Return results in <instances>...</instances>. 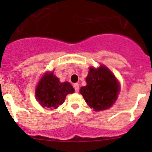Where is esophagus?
<instances>
[{
  "label": "esophagus",
  "instance_id": "34e87169",
  "mask_svg": "<svg viewBox=\"0 0 152 152\" xmlns=\"http://www.w3.org/2000/svg\"><path fill=\"white\" fill-rule=\"evenodd\" d=\"M74 88H75V91H76V92H78L79 91V84H74Z\"/></svg>",
  "mask_w": 152,
  "mask_h": 152
}]
</instances>
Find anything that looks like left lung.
I'll list each match as a JSON object with an SVG mask.
<instances>
[{
  "instance_id": "8db88e82",
  "label": "left lung",
  "mask_w": 152,
  "mask_h": 152,
  "mask_svg": "<svg viewBox=\"0 0 152 152\" xmlns=\"http://www.w3.org/2000/svg\"><path fill=\"white\" fill-rule=\"evenodd\" d=\"M87 85L80 89L86 103L95 111H101L113 106L120 90L119 81L108 68L100 65L98 68L90 67Z\"/></svg>"
}]
</instances>
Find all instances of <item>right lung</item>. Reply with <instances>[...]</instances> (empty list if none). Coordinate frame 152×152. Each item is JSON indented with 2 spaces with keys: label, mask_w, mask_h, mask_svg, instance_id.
Here are the masks:
<instances>
[{
  "label": "right lung",
  "mask_w": 152,
  "mask_h": 152,
  "mask_svg": "<svg viewBox=\"0 0 152 152\" xmlns=\"http://www.w3.org/2000/svg\"><path fill=\"white\" fill-rule=\"evenodd\" d=\"M75 89L69 82L61 83L52 72H46L36 86L35 94L40 105L45 109L58 108L64 103L68 94Z\"/></svg>",
  "instance_id": "1"
}]
</instances>
